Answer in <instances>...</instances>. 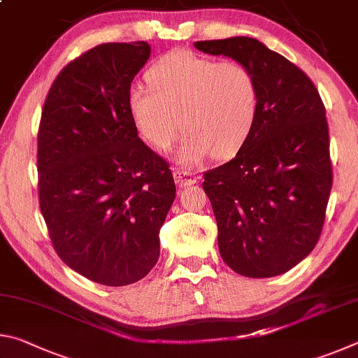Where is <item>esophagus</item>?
Segmentation results:
<instances>
[{
	"instance_id": "obj_1",
	"label": "esophagus",
	"mask_w": 358,
	"mask_h": 358,
	"mask_svg": "<svg viewBox=\"0 0 358 358\" xmlns=\"http://www.w3.org/2000/svg\"><path fill=\"white\" fill-rule=\"evenodd\" d=\"M173 178H175V183H177L180 187L191 186L194 183H197L196 175L189 171H180V169H175L173 171Z\"/></svg>"
}]
</instances>
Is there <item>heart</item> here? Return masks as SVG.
Segmentation results:
<instances>
[{"label": "heart", "mask_w": 358, "mask_h": 358, "mask_svg": "<svg viewBox=\"0 0 358 358\" xmlns=\"http://www.w3.org/2000/svg\"><path fill=\"white\" fill-rule=\"evenodd\" d=\"M145 77L150 88L134 87L128 94L132 123L145 142L161 151L172 147L183 128L180 166L197 167L211 155L227 159L250 138L259 96L256 80L241 63L175 50L157 59Z\"/></svg>", "instance_id": "b5f03b06"}]
</instances>
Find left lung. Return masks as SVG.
Wrapping results in <instances>:
<instances>
[{
	"label": "left lung",
	"mask_w": 358,
	"mask_h": 358,
	"mask_svg": "<svg viewBox=\"0 0 358 358\" xmlns=\"http://www.w3.org/2000/svg\"><path fill=\"white\" fill-rule=\"evenodd\" d=\"M194 47L241 63L257 85L250 138L232 161L203 175L221 257L248 278L282 275L322 232L333 181L322 99L305 72L257 39L237 36Z\"/></svg>",
	"instance_id": "obj_1"
}]
</instances>
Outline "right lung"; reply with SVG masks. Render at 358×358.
I'll use <instances>...</instances> for the list:
<instances>
[{"instance_id": "1", "label": "right lung", "mask_w": 358, "mask_h": 358, "mask_svg": "<svg viewBox=\"0 0 358 358\" xmlns=\"http://www.w3.org/2000/svg\"><path fill=\"white\" fill-rule=\"evenodd\" d=\"M145 41L101 44L71 62L47 94L38 132L39 205L63 262L104 286H128L159 259L175 201L167 162L137 136L131 83Z\"/></svg>"}]
</instances>
